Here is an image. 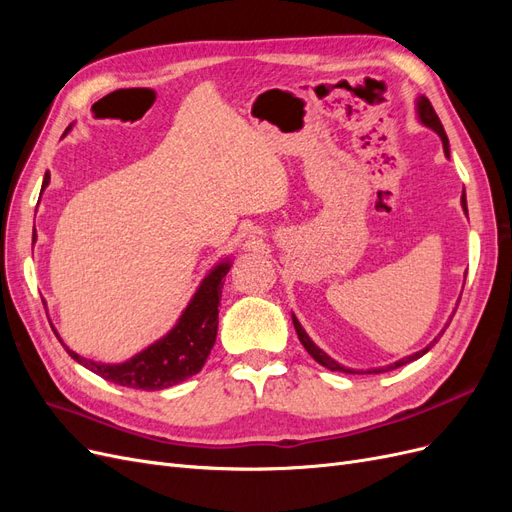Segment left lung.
I'll list each match as a JSON object with an SVG mask.
<instances>
[{
    "instance_id": "obj_1",
    "label": "left lung",
    "mask_w": 512,
    "mask_h": 512,
    "mask_svg": "<svg viewBox=\"0 0 512 512\" xmlns=\"http://www.w3.org/2000/svg\"><path fill=\"white\" fill-rule=\"evenodd\" d=\"M416 115H418V121H421L425 128L433 130V132H436V134L440 136L442 147H444V156L451 158V147H448V136H446V132H444V128H442L440 117L436 115V111H433L431 102H429L425 96H418V98H416ZM461 209H463V213L468 215L466 190H463V194H461ZM457 305H459V301H457ZM453 316H455V309H453L451 318H448L446 327H448V324H451ZM292 324H294V331H297V335H299V339H301V344L305 346V350L314 356V361H318L322 367H327V369H331V371H344V374H382V371H391V369H397V367H401V365H408V363H412V361H416V359H421L423 354H427L433 346H436L440 335L446 331V327H444V329L440 331V335L433 337V342H429L423 350H418V352H414V354H408V356H404V359H399V361H395V363H391V365L371 367V369H365V371H363V369H350V367H346V365H342V363H337L335 359H331V356H329L327 352H324L322 348H318V346L312 342V337H309V335L305 333V329L301 327V322L297 320V316H294V314H292Z\"/></svg>"
}]
</instances>
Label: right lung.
Segmentation results:
<instances>
[{
  "label": "right lung",
  "instance_id": "obj_1",
  "mask_svg": "<svg viewBox=\"0 0 512 512\" xmlns=\"http://www.w3.org/2000/svg\"><path fill=\"white\" fill-rule=\"evenodd\" d=\"M68 126L66 132H70ZM64 132V134H66ZM51 175L46 173L42 181V190L49 185ZM36 241V228H34ZM232 260L224 258L218 262L200 282L188 307L183 309L177 324L164 337L156 339L151 346L134 354L132 359L123 363H100L94 359L70 350L64 342V348L76 363H81L89 371H94L100 378L115 382L119 386H130V389L141 391H162L168 386H175L203 369L207 356L215 344L218 335V314L220 299L224 288V277L230 271Z\"/></svg>",
  "mask_w": 512,
  "mask_h": 512
}]
</instances>
